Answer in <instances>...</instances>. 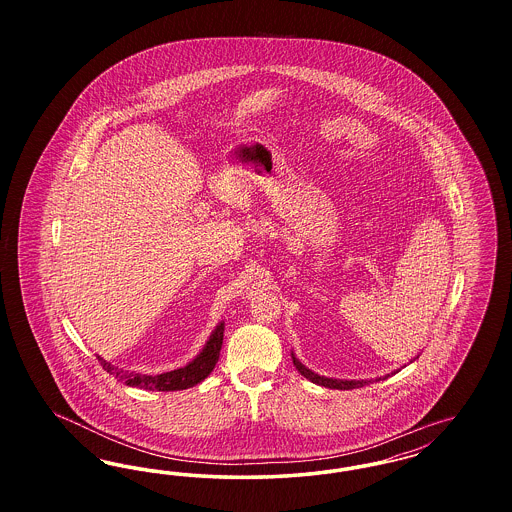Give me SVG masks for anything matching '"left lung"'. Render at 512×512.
Masks as SVG:
<instances>
[{
    "mask_svg": "<svg viewBox=\"0 0 512 512\" xmlns=\"http://www.w3.org/2000/svg\"><path fill=\"white\" fill-rule=\"evenodd\" d=\"M293 365L295 368L311 382H315L318 386H324V388H332V390H355V388H363L365 384H368V380H332V378H324V376H318L315 372H311L309 368L301 365L295 357H293Z\"/></svg>",
    "mask_w": 512,
    "mask_h": 512,
    "instance_id": "left-lung-1",
    "label": "left lung"
}]
</instances>
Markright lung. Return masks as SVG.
Instances as JSON below:
<instances>
[{
	"label": "right lung",
	"mask_w": 512,
	"mask_h": 512,
	"mask_svg": "<svg viewBox=\"0 0 512 512\" xmlns=\"http://www.w3.org/2000/svg\"><path fill=\"white\" fill-rule=\"evenodd\" d=\"M222 334H224V322H220L217 330L213 332V336L207 341V345L203 347V351L195 357L190 365L165 372V374L149 376V374H140V372H128L119 366H113L111 363L103 361L101 357H98V361L103 366V370H107L119 382H124L126 386H132V388L147 391L188 390V388H194L195 384L203 382L213 372V368L219 361Z\"/></svg>",
	"instance_id": "add662e5"
}]
</instances>
